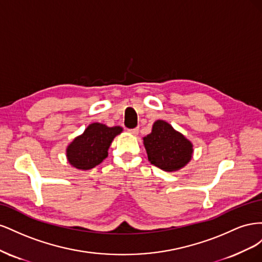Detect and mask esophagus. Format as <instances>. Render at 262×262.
<instances>
[{"mask_svg":"<svg viewBox=\"0 0 262 262\" xmlns=\"http://www.w3.org/2000/svg\"><path fill=\"white\" fill-rule=\"evenodd\" d=\"M129 132H130V133H132L133 136H137V134L139 133V128H133V129H130V130H129Z\"/></svg>","mask_w":262,"mask_h":262,"instance_id":"34e87169","label":"esophagus"}]
</instances>
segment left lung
I'll return each mask as SVG.
<instances>
[{"label":"left lung","instance_id":"1","mask_svg":"<svg viewBox=\"0 0 262 262\" xmlns=\"http://www.w3.org/2000/svg\"><path fill=\"white\" fill-rule=\"evenodd\" d=\"M143 140L148 161L163 170H178L191 160V142L163 120H157Z\"/></svg>","mask_w":262,"mask_h":262}]
</instances>
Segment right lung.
Masks as SVG:
<instances>
[{
  "label": "right lung",
  "mask_w": 262,
  "mask_h": 262,
  "mask_svg": "<svg viewBox=\"0 0 262 262\" xmlns=\"http://www.w3.org/2000/svg\"><path fill=\"white\" fill-rule=\"evenodd\" d=\"M120 126H109L92 123L77 137L67 149L69 163L77 169L87 170L99 165L108 156V148L117 134L121 133Z\"/></svg>",
  "instance_id": "obj_1"
}]
</instances>
